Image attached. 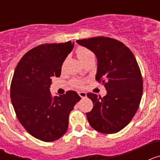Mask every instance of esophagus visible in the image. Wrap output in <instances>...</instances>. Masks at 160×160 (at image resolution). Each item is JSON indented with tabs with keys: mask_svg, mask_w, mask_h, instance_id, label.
Segmentation results:
<instances>
[{
	"mask_svg": "<svg viewBox=\"0 0 160 160\" xmlns=\"http://www.w3.org/2000/svg\"><path fill=\"white\" fill-rule=\"evenodd\" d=\"M78 94L82 98H84L87 97V93L84 92V91H80V92H78Z\"/></svg>",
	"mask_w": 160,
	"mask_h": 160,
	"instance_id": "obj_1",
	"label": "esophagus"
}]
</instances>
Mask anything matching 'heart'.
I'll return each instance as SVG.
<instances>
[{
  "label": "heart",
  "mask_w": 160,
  "mask_h": 160,
  "mask_svg": "<svg viewBox=\"0 0 160 160\" xmlns=\"http://www.w3.org/2000/svg\"><path fill=\"white\" fill-rule=\"evenodd\" d=\"M76 52H77L78 58L80 59V61H81L82 62H84L87 58H88L90 56L93 55V53L90 51V49L84 47L78 48L77 51ZM83 84H84V82H83L82 80H81V79H73L71 82V85L73 87H75V88H81V87H82Z\"/></svg>",
  "instance_id": "heart-1"
}]
</instances>
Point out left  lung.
<instances>
[{
    "instance_id": "obj_1",
    "label": "left lung",
    "mask_w": 160,
    "mask_h": 160,
    "mask_svg": "<svg viewBox=\"0 0 160 160\" xmlns=\"http://www.w3.org/2000/svg\"><path fill=\"white\" fill-rule=\"evenodd\" d=\"M91 50L98 60L95 78L104 84L107 95L93 93V109L86 113L90 127L103 134L123 129L136 113L142 94V78L132 52L122 42L107 37L78 40Z\"/></svg>"
}]
</instances>
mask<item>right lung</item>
<instances>
[{
    "instance_id": "obj_1",
    "label": "right lung",
    "mask_w": 160,
    "mask_h": 160,
    "mask_svg": "<svg viewBox=\"0 0 160 160\" xmlns=\"http://www.w3.org/2000/svg\"><path fill=\"white\" fill-rule=\"evenodd\" d=\"M74 43L42 44L24 55L13 73L10 98L19 122L34 138L53 142L66 134L69 114L81 99L73 90L60 96L49 91L52 78L60 77L62 66Z\"/></svg>"
}]
</instances>
